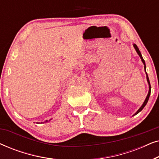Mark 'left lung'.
Returning <instances> with one entry per match:
<instances>
[{
  "label": "left lung",
  "mask_w": 159,
  "mask_h": 159,
  "mask_svg": "<svg viewBox=\"0 0 159 159\" xmlns=\"http://www.w3.org/2000/svg\"><path fill=\"white\" fill-rule=\"evenodd\" d=\"M133 46H134V49H135L136 52H137V53H138V55H139V56H140V57L141 60H142V61H143V64H144V69H145H145H146V66H145V61H144V59H143V58L142 55H141V53H140V51H139V48H138V46H137V45H136L135 44H133ZM145 72H146V71H145ZM146 78H147V81H148V85H149V91H148V95H147V97H146V98H145V100L144 103H143V105L141 106V107H140V108H139V109L138 110V111H137V112L135 113V114H134V115H136V114H138L139 112H140L141 111H142V110L143 109V108L145 107V105H146V104H147L148 101V99H149L150 95H151V84H150L149 78H148V75H147V73H146Z\"/></svg>",
  "instance_id": "obj_1"
}]
</instances>
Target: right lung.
Returning a JSON list of instances; mask_svg holds the SVG:
<instances>
[{
	"label": "right lung",
	"instance_id": "add662e5",
	"mask_svg": "<svg viewBox=\"0 0 159 159\" xmlns=\"http://www.w3.org/2000/svg\"><path fill=\"white\" fill-rule=\"evenodd\" d=\"M47 121H48V120H46V121H45V122H47Z\"/></svg>",
	"mask_w": 159,
	"mask_h": 159
}]
</instances>
